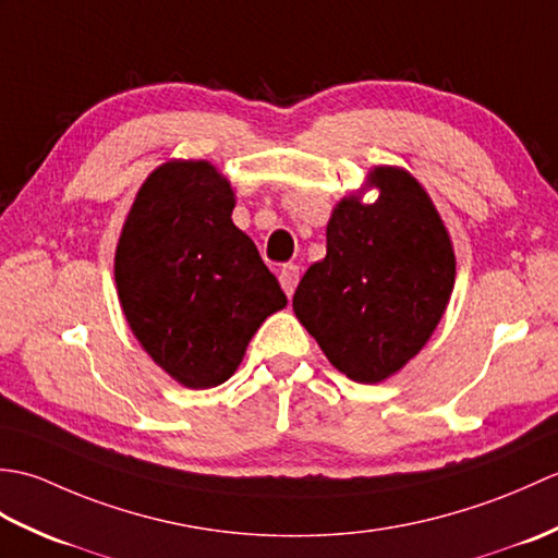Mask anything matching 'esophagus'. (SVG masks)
Segmentation results:
<instances>
[{
  "label": "esophagus",
  "mask_w": 558,
  "mask_h": 558,
  "mask_svg": "<svg viewBox=\"0 0 558 558\" xmlns=\"http://www.w3.org/2000/svg\"><path fill=\"white\" fill-rule=\"evenodd\" d=\"M278 278H280V286H282V290H286L288 298H292V292H294V288H298V282H300V266H294V264L282 266Z\"/></svg>",
  "instance_id": "obj_1"
}]
</instances>
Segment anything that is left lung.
Listing matches in <instances>:
<instances>
[{"instance_id":"8db88e82","label":"left lung","mask_w":558,"mask_h":558,"mask_svg":"<svg viewBox=\"0 0 558 558\" xmlns=\"http://www.w3.org/2000/svg\"><path fill=\"white\" fill-rule=\"evenodd\" d=\"M360 194L333 208L326 258L310 266L292 298L300 324L352 381L400 372L441 322L456 282V254L429 194L400 168H374Z\"/></svg>"}]
</instances>
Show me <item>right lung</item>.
<instances>
[{"mask_svg":"<svg viewBox=\"0 0 558 558\" xmlns=\"http://www.w3.org/2000/svg\"><path fill=\"white\" fill-rule=\"evenodd\" d=\"M232 208V186L210 162L170 160L141 184L117 244L126 322L186 388L228 381L258 326L288 304Z\"/></svg>","mask_w":558,"mask_h":558,"instance_id":"right-lung-1","label":"right lung"}]
</instances>
